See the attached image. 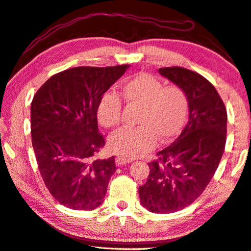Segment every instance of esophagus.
I'll use <instances>...</instances> for the list:
<instances>
[{"instance_id":"obj_1","label":"esophagus","mask_w":251,"mask_h":251,"mask_svg":"<svg viewBox=\"0 0 251 251\" xmlns=\"http://www.w3.org/2000/svg\"><path fill=\"white\" fill-rule=\"evenodd\" d=\"M115 161H116V165L117 166H123V165H126V163L131 162V160H129V159L122 158V157H117Z\"/></svg>"}]
</instances>
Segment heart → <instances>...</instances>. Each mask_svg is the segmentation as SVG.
<instances>
[{
  "mask_svg": "<svg viewBox=\"0 0 251 251\" xmlns=\"http://www.w3.org/2000/svg\"><path fill=\"white\" fill-rule=\"evenodd\" d=\"M123 98L139 105L137 127H123L108 137V148L124 158H137L150 151L160 141H168L180 133L188 116V98L176 85L163 86L162 82L146 72L131 76L123 86ZM99 124L111 128L121 122L122 101L117 94L105 92L97 110Z\"/></svg>",
  "mask_w": 251,
  "mask_h": 251,
  "instance_id": "1",
  "label": "heart"
}]
</instances>
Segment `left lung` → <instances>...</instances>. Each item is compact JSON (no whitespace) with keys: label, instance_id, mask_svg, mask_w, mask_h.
<instances>
[{"label":"left lung","instance_id":"obj_1","mask_svg":"<svg viewBox=\"0 0 251 251\" xmlns=\"http://www.w3.org/2000/svg\"><path fill=\"white\" fill-rule=\"evenodd\" d=\"M159 74L184 91L189 120L169 147L148 163L147 182L139 186L140 203L152 213L189 206L215 173L226 144L227 112L214 85L185 68H160Z\"/></svg>","mask_w":251,"mask_h":251}]
</instances>
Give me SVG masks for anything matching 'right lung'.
Returning <instances> with one entry per match:
<instances>
[{
  "label": "right lung",
  "mask_w": 251,
  "mask_h": 251,
  "mask_svg": "<svg viewBox=\"0 0 251 251\" xmlns=\"http://www.w3.org/2000/svg\"><path fill=\"white\" fill-rule=\"evenodd\" d=\"M129 66L76 67L52 75L30 106L31 144L45 184L72 209H94L105 198L115 158L94 160L105 140L95 110Z\"/></svg>",
  "instance_id": "1"
}]
</instances>
